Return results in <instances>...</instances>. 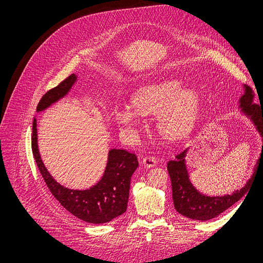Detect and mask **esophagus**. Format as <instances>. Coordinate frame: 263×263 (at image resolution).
Listing matches in <instances>:
<instances>
[{
  "label": "esophagus",
  "instance_id": "34e87169",
  "mask_svg": "<svg viewBox=\"0 0 263 263\" xmlns=\"http://www.w3.org/2000/svg\"><path fill=\"white\" fill-rule=\"evenodd\" d=\"M156 162H157V160L153 156H147L141 161L142 165L146 166V168H152V166H154L156 164Z\"/></svg>",
  "mask_w": 263,
  "mask_h": 263
}]
</instances>
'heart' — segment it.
<instances>
[{
	"instance_id": "heart-1",
	"label": "heart",
	"mask_w": 263,
	"mask_h": 263,
	"mask_svg": "<svg viewBox=\"0 0 263 263\" xmlns=\"http://www.w3.org/2000/svg\"><path fill=\"white\" fill-rule=\"evenodd\" d=\"M199 103V94L194 88L182 87L177 80H164L139 87L132 95L134 108L118 107L114 117L122 130L133 134L141 125V114L155 113L158 133L166 139H176L193 121Z\"/></svg>"
}]
</instances>
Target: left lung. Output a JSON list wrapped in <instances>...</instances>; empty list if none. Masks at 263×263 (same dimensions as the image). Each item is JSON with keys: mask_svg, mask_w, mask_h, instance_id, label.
Masks as SVG:
<instances>
[{"mask_svg": "<svg viewBox=\"0 0 263 263\" xmlns=\"http://www.w3.org/2000/svg\"><path fill=\"white\" fill-rule=\"evenodd\" d=\"M253 98V90L249 86L243 85V94L238 101V105H239L240 113L249 118V121L254 125L256 131L259 133L262 140V150L256 164L254 165L251 177L240 190H235L232 194L216 196L206 195L199 192L191 182L186 168L185 158L190 150L189 148L182 149L175 155V158L169 160L168 172L172 183L174 208L183 216L199 221L213 219L219 216L222 212L228 210L248 193L249 187L253 183L258 172L259 165L263 163V108L262 106L254 104Z\"/></svg>", "mask_w": 263, "mask_h": 263, "instance_id": "1", "label": "left lung"}]
</instances>
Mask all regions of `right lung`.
<instances>
[{
	"instance_id": "obj_1",
	"label": "right lung",
	"mask_w": 263,
	"mask_h": 263,
	"mask_svg": "<svg viewBox=\"0 0 263 263\" xmlns=\"http://www.w3.org/2000/svg\"><path fill=\"white\" fill-rule=\"evenodd\" d=\"M78 79L77 74H71L58 87L47 92L40 101L36 112L45 111L64 99ZM31 144L35 162L47 186L58 201L76 217L89 223L101 224L111 221L126 212L131 177L138 166L134 153L125 149H110L102 178L88 189L74 190L59 183L45 166L37 145L36 116L33 118Z\"/></svg>"
}]
</instances>
